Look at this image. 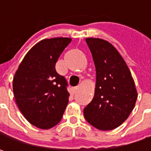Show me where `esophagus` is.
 Returning a JSON list of instances; mask_svg holds the SVG:
<instances>
[{
    "label": "esophagus",
    "instance_id": "34e87169",
    "mask_svg": "<svg viewBox=\"0 0 151 151\" xmlns=\"http://www.w3.org/2000/svg\"><path fill=\"white\" fill-rule=\"evenodd\" d=\"M73 93H76L77 91H79V88L78 87H75V88H73Z\"/></svg>",
    "mask_w": 151,
    "mask_h": 151
}]
</instances>
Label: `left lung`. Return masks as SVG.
Returning <instances> with one entry per match:
<instances>
[{
	"label": "left lung",
	"instance_id": "1",
	"mask_svg": "<svg viewBox=\"0 0 151 151\" xmlns=\"http://www.w3.org/2000/svg\"><path fill=\"white\" fill-rule=\"evenodd\" d=\"M96 67L92 101L84 108L86 120L99 130L118 128L135 106L138 92L126 62L117 49L104 39L86 38Z\"/></svg>",
	"mask_w": 151,
	"mask_h": 151
}]
</instances>
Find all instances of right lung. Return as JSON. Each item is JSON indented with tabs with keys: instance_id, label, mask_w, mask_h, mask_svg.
Returning a JSON list of instances; mask_svg holds the SVG:
<instances>
[{
	"instance_id": "add662e5",
	"label": "right lung",
	"mask_w": 151,
	"mask_h": 151,
	"mask_svg": "<svg viewBox=\"0 0 151 151\" xmlns=\"http://www.w3.org/2000/svg\"><path fill=\"white\" fill-rule=\"evenodd\" d=\"M70 38H45L29 50L15 73V101L31 124L49 129L60 122L70 93L66 80L55 70V64Z\"/></svg>"
}]
</instances>
